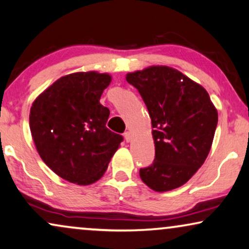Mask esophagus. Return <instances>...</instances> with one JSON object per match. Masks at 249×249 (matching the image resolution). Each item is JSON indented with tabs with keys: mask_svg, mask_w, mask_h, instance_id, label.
<instances>
[{
	"mask_svg": "<svg viewBox=\"0 0 249 249\" xmlns=\"http://www.w3.org/2000/svg\"><path fill=\"white\" fill-rule=\"evenodd\" d=\"M124 138H125V141H126V142H130L131 140H132V135H131V133H130V132H125V133H124Z\"/></svg>",
	"mask_w": 249,
	"mask_h": 249,
	"instance_id": "obj_1",
	"label": "esophagus"
}]
</instances>
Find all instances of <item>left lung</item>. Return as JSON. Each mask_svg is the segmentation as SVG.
Listing matches in <instances>:
<instances>
[{
  "label": "left lung",
  "mask_w": 249,
  "mask_h": 249,
  "mask_svg": "<svg viewBox=\"0 0 249 249\" xmlns=\"http://www.w3.org/2000/svg\"><path fill=\"white\" fill-rule=\"evenodd\" d=\"M151 118L155 160L141 168V180L157 192L190 180L207 158L217 125V110L203 86L167 66L128 72Z\"/></svg>",
  "instance_id": "1"
}]
</instances>
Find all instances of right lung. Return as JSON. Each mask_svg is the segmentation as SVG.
Here are the masks:
<instances>
[{"mask_svg":"<svg viewBox=\"0 0 249 249\" xmlns=\"http://www.w3.org/2000/svg\"><path fill=\"white\" fill-rule=\"evenodd\" d=\"M110 82L109 74L72 72L57 79L32 105L29 127L37 152L71 183L97 182L123 141L106 127L110 112L100 104Z\"/></svg>","mask_w":249,"mask_h":249,"instance_id":"add662e5","label":"right lung"}]
</instances>
